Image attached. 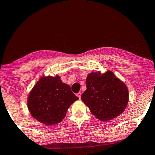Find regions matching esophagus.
<instances>
[{"mask_svg":"<svg viewBox=\"0 0 155 155\" xmlns=\"http://www.w3.org/2000/svg\"><path fill=\"white\" fill-rule=\"evenodd\" d=\"M77 96L79 99H80V97H81V92H78L77 94Z\"/></svg>","mask_w":155,"mask_h":155,"instance_id":"esophagus-1","label":"esophagus"}]
</instances>
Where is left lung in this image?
<instances>
[{"label":"left lung","mask_w":155,"mask_h":155,"mask_svg":"<svg viewBox=\"0 0 155 155\" xmlns=\"http://www.w3.org/2000/svg\"><path fill=\"white\" fill-rule=\"evenodd\" d=\"M86 86L81 99L99 120H111L124 111L128 102V89L111 71L89 74Z\"/></svg>","instance_id":"8db88e82"}]
</instances>
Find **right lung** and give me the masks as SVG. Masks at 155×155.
<instances>
[{
	"label": "right lung",
	"instance_id": "obj_1",
	"mask_svg": "<svg viewBox=\"0 0 155 155\" xmlns=\"http://www.w3.org/2000/svg\"><path fill=\"white\" fill-rule=\"evenodd\" d=\"M77 99L78 97L60 77L42 78L29 95L28 109L35 119L51 126L65 118L69 107Z\"/></svg>",
	"mask_w": 155,
	"mask_h": 155
}]
</instances>
